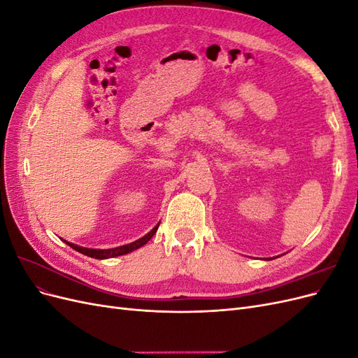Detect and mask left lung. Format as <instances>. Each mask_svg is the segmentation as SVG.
Wrapping results in <instances>:
<instances>
[{
  "instance_id": "1",
  "label": "left lung",
  "mask_w": 358,
  "mask_h": 358,
  "mask_svg": "<svg viewBox=\"0 0 358 358\" xmlns=\"http://www.w3.org/2000/svg\"><path fill=\"white\" fill-rule=\"evenodd\" d=\"M268 259H272V258H268Z\"/></svg>"
}]
</instances>
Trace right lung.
<instances>
[{
	"label": "right lung",
	"mask_w": 358,
	"mask_h": 358,
	"mask_svg": "<svg viewBox=\"0 0 358 358\" xmlns=\"http://www.w3.org/2000/svg\"><path fill=\"white\" fill-rule=\"evenodd\" d=\"M159 227V222L154 227L152 230H150L148 234H145L143 237H140V239L128 243V245H122V246H117V248H110V249H94V248H83V246H79V245H74L71 242H66L69 246H71L73 249H76V251L83 254V255H88L91 258H96V259H107V258H113V257H119V255H125V254H129L136 251V249L142 248L143 245H146L150 239H152V236L157 233Z\"/></svg>",
	"instance_id": "right-lung-1"
}]
</instances>
